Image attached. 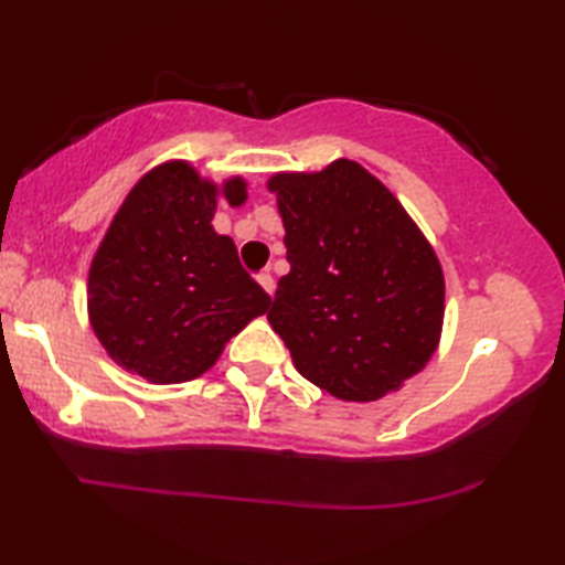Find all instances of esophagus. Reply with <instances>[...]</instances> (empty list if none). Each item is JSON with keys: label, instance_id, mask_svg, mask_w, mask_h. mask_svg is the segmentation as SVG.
Listing matches in <instances>:
<instances>
[{"label": "esophagus", "instance_id": "1", "mask_svg": "<svg viewBox=\"0 0 565 565\" xmlns=\"http://www.w3.org/2000/svg\"><path fill=\"white\" fill-rule=\"evenodd\" d=\"M256 281H259L262 284V289L266 291V294H274V276L271 274H259V276H256Z\"/></svg>", "mask_w": 565, "mask_h": 565}]
</instances>
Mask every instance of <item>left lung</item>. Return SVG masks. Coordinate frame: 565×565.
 Masks as SVG:
<instances>
[{
    "mask_svg": "<svg viewBox=\"0 0 565 565\" xmlns=\"http://www.w3.org/2000/svg\"><path fill=\"white\" fill-rule=\"evenodd\" d=\"M286 262L271 329L311 384L343 401H376L434 356L444 274L398 199L356 161L269 181Z\"/></svg>",
    "mask_w": 565,
    "mask_h": 565,
    "instance_id": "obj_1",
    "label": "left lung"
}]
</instances>
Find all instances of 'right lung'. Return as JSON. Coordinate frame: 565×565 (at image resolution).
I'll return each mask as SVG.
<instances>
[{"label": "right lung", "mask_w": 565, "mask_h": 565, "mask_svg": "<svg viewBox=\"0 0 565 565\" xmlns=\"http://www.w3.org/2000/svg\"><path fill=\"white\" fill-rule=\"evenodd\" d=\"M244 204L242 179L224 184ZM216 186L184 161L164 164L124 199L89 271L92 329L109 356L151 384L202 376L271 296L212 228Z\"/></svg>", "instance_id": "right-lung-1"}]
</instances>
